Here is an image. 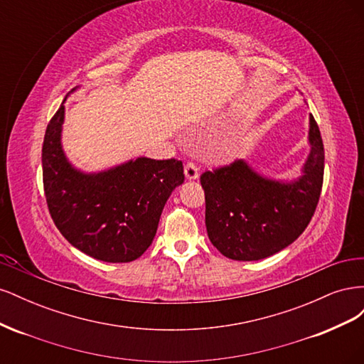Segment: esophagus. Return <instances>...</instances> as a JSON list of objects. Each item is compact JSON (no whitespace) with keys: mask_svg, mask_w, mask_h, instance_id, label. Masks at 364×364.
<instances>
[{"mask_svg":"<svg viewBox=\"0 0 364 364\" xmlns=\"http://www.w3.org/2000/svg\"><path fill=\"white\" fill-rule=\"evenodd\" d=\"M183 171H185V178L186 179H197L199 178V168H197V165L194 164V162H188L185 165V168H183Z\"/></svg>","mask_w":364,"mask_h":364,"instance_id":"obj_1","label":"esophagus"}]
</instances>
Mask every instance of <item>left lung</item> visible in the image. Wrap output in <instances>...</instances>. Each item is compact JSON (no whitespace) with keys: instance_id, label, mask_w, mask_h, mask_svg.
Masks as SVG:
<instances>
[{"instance_id":"1","label":"left lung","mask_w":364,"mask_h":364,"mask_svg":"<svg viewBox=\"0 0 364 364\" xmlns=\"http://www.w3.org/2000/svg\"><path fill=\"white\" fill-rule=\"evenodd\" d=\"M308 142L311 149L302 176L291 182L264 178L241 159L200 176L208 237L226 258H267L304 232L321 197L325 168L323 142L313 115Z\"/></svg>"}]
</instances>
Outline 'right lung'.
Returning <instances> with one entry per match:
<instances>
[{"mask_svg": "<svg viewBox=\"0 0 364 364\" xmlns=\"http://www.w3.org/2000/svg\"><path fill=\"white\" fill-rule=\"evenodd\" d=\"M63 117L62 103L42 146L43 191L54 225L75 249L95 259L139 258L156 235L170 194L185 179L182 161L141 156L100 173H83L63 153Z\"/></svg>", "mask_w": 364, "mask_h": 364, "instance_id": "1", "label": "right lung"}]
</instances>
